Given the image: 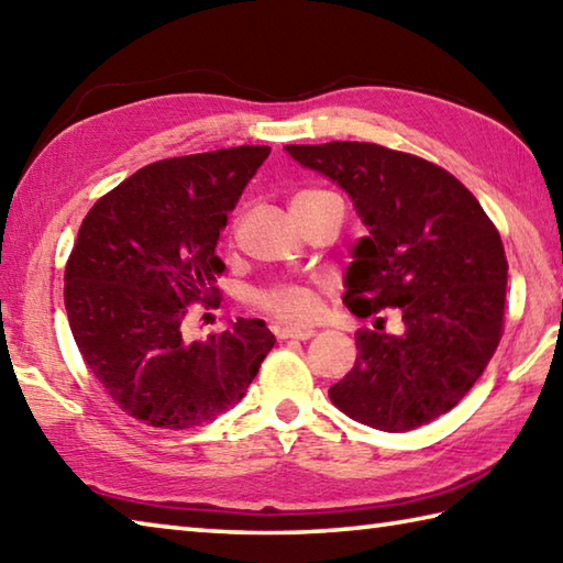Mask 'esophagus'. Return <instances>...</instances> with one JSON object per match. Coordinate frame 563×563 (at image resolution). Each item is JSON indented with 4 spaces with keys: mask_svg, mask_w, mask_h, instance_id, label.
Listing matches in <instances>:
<instances>
[{
    "mask_svg": "<svg viewBox=\"0 0 563 563\" xmlns=\"http://www.w3.org/2000/svg\"><path fill=\"white\" fill-rule=\"evenodd\" d=\"M314 330H310V327H283L278 332L280 340H298V342H308Z\"/></svg>",
    "mask_w": 563,
    "mask_h": 563,
    "instance_id": "34e87169",
    "label": "esophagus"
}]
</instances>
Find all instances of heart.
Instances as JSON below:
<instances>
[{
    "label": "heart",
    "instance_id": "1",
    "mask_svg": "<svg viewBox=\"0 0 563 563\" xmlns=\"http://www.w3.org/2000/svg\"><path fill=\"white\" fill-rule=\"evenodd\" d=\"M322 194L324 191H300L298 197L292 199V203L322 197ZM261 305L285 322H302L314 312V295L310 288H305V285H280V288L263 292Z\"/></svg>",
    "mask_w": 563,
    "mask_h": 563
}]
</instances>
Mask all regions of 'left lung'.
Returning a JSON list of instances; mask_svg holds the SVG:
<instances>
[{
    "mask_svg": "<svg viewBox=\"0 0 563 563\" xmlns=\"http://www.w3.org/2000/svg\"><path fill=\"white\" fill-rule=\"evenodd\" d=\"M352 199L366 236L344 273V302L374 314L356 362L330 386L354 421L404 433L451 411L499 344L507 258L477 199L445 169L372 142L285 145ZM382 309L399 322L386 331Z\"/></svg>",
    "mask_w": 563,
    "mask_h": 563,
    "instance_id": "1",
    "label": "left lung"
}]
</instances>
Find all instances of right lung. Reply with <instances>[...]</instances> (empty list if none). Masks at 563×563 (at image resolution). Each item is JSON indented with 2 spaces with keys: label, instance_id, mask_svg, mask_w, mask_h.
<instances>
[{
  "label": "right lung",
  "instance_id": "obj_1",
  "mask_svg": "<svg viewBox=\"0 0 563 563\" xmlns=\"http://www.w3.org/2000/svg\"><path fill=\"white\" fill-rule=\"evenodd\" d=\"M271 155L241 145L162 159L106 194L66 265L68 324L90 374L152 428L201 426L246 396L275 336L239 317L207 342L184 340L187 305L219 298L217 243Z\"/></svg>",
  "mask_w": 563,
  "mask_h": 563
}]
</instances>
